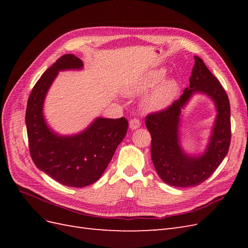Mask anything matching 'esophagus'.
Listing matches in <instances>:
<instances>
[{
  "label": "esophagus",
  "mask_w": 248,
  "mask_h": 248,
  "mask_svg": "<svg viewBox=\"0 0 248 248\" xmlns=\"http://www.w3.org/2000/svg\"><path fill=\"white\" fill-rule=\"evenodd\" d=\"M140 127V122L139 119H132L129 121V128L131 130H136Z\"/></svg>",
  "instance_id": "esophagus-1"
}]
</instances>
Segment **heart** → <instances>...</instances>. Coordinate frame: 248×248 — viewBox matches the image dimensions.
Wrapping results in <instances>:
<instances>
[{
    "label": "heart",
    "instance_id": "heart-1",
    "mask_svg": "<svg viewBox=\"0 0 248 248\" xmlns=\"http://www.w3.org/2000/svg\"><path fill=\"white\" fill-rule=\"evenodd\" d=\"M166 76L167 70L162 67L148 70L131 81L125 88L124 92L127 96H137L148 92L155 86L153 91L142 100L141 106L149 112L160 111L175 101L180 91L179 82L176 78H169L162 80Z\"/></svg>",
    "mask_w": 248,
    "mask_h": 248
}]
</instances>
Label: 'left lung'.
Here are the masks:
<instances>
[{
  "label": "left lung",
  "instance_id": "8db88e82",
  "mask_svg": "<svg viewBox=\"0 0 248 248\" xmlns=\"http://www.w3.org/2000/svg\"><path fill=\"white\" fill-rule=\"evenodd\" d=\"M209 96L217 116L204 152L186 153L181 145L183 109L194 94ZM146 126L151 133V158L163 182L176 187H191L211 176L227 156L231 142V108L220 82L209 71L202 60L194 56V65L187 87L180 99L168 109L149 115Z\"/></svg>",
  "mask_w": 248,
  "mask_h": 248
}]
</instances>
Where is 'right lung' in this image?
I'll return each instance as SVG.
<instances>
[{
	"label": "right lung",
	"instance_id": "add662e5",
	"mask_svg": "<svg viewBox=\"0 0 248 248\" xmlns=\"http://www.w3.org/2000/svg\"><path fill=\"white\" fill-rule=\"evenodd\" d=\"M82 69L84 63L72 54L58 59L36 82L26 110L30 153L35 166L70 187L91 185L102 176L128 128L125 118L102 117L73 134H61L49 126L43 108L52 82L60 71Z\"/></svg>",
	"mask_w": 248,
	"mask_h": 248
}]
</instances>
